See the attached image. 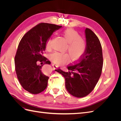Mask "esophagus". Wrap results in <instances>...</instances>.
<instances>
[{"label":"esophagus","mask_w":121,"mask_h":121,"mask_svg":"<svg viewBox=\"0 0 121 121\" xmlns=\"http://www.w3.org/2000/svg\"><path fill=\"white\" fill-rule=\"evenodd\" d=\"M52 65L54 69H56V68L58 67V65H56V64H54V63H52Z\"/></svg>","instance_id":"34e87169"}]
</instances>
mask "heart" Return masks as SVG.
<instances>
[{
  "label": "heart",
  "mask_w": 121,
  "mask_h": 121,
  "mask_svg": "<svg viewBox=\"0 0 121 121\" xmlns=\"http://www.w3.org/2000/svg\"><path fill=\"white\" fill-rule=\"evenodd\" d=\"M63 35L68 43L66 52H55L49 55V58L54 64L63 65L70 60L76 61L83 56L86 50V42L81 37L78 33L72 29H68L64 31ZM46 49L52 48V38H49L46 42Z\"/></svg>",
  "instance_id": "heart-1"
}]
</instances>
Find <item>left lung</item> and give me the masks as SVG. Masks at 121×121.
I'll return each instance as SVG.
<instances>
[{
	"label": "left lung",
	"instance_id": "obj_1",
	"mask_svg": "<svg viewBox=\"0 0 121 121\" xmlns=\"http://www.w3.org/2000/svg\"><path fill=\"white\" fill-rule=\"evenodd\" d=\"M86 50L82 57L68 66V71L56 69L65 79L68 92L76 97L90 94L95 87L101 74L103 56L101 43L97 36L89 28L85 30Z\"/></svg>",
	"mask_w": 121,
	"mask_h": 121
}]
</instances>
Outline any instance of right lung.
Wrapping results in <instances>:
<instances>
[{
    "mask_svg": "<svg viewBox=\"0 0 121 121\" xmlns=\"http://www.w3.org/2000/svg\"><path fill=\"white\" fill-rule=\"evenodd\" d=\"M61 27L40 23L21 39L14 57L15 69L21 86L28 92L36 94L46 88L49 77L42 71L44 65L50 64V61L43 56L46 42L53 32ZM39 62L43 65H39Z\"/></svg>",
    "mask_w": 121,
    "mask_h": 121,
    "instance_id": "1",
    "label": "right lung"
}]
</instances>
